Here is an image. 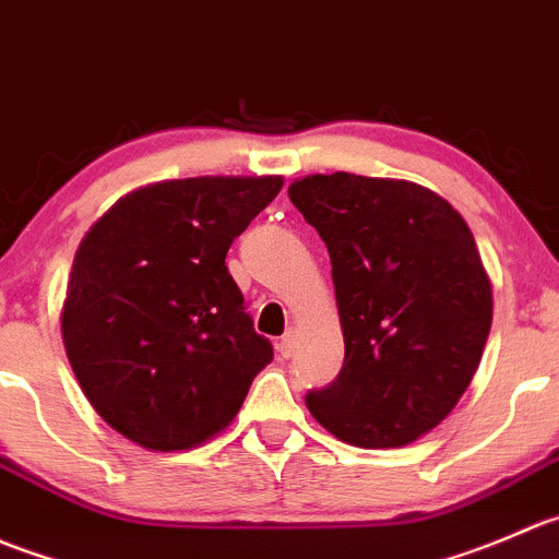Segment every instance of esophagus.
<instances>
[{
	"label": "esophagus",
	"instance_id": "obj_1",
	"mask_svg": "<svg viewBox=\"0 0 559 559\" xmlns=\"http://www.w3.org/2000/svg\"><path fill=\"white\" fill-rule=\"evenodd\" d=\"M293 350H296V329H287L280 340V353L282 358H290Z\"/></svg>",
	"mask_w": 559,
	"mask_h": 559
}]
</instances>
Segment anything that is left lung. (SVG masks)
I'll list each match as a JSON object with an SVG mask.
<instances>
[{
    "label": "left lung",
    "instance_id": "left-lung-1",
    "mask_svg": "<svg viewBox=\"0 0 559 559\" xmlns=\"http://www.w3.org/2000/svg\"><path fill=\"white\" fill-rule=\"evenodd\" d=\"M329 247L345 364L309 391L320 427L400 449L465 394L491 329V282L462 214L405 179L314 174L287 187Z\"/></svg>",
    "mask_w": 559,
    "mask_h": 559
}]
</instances>
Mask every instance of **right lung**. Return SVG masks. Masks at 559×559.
<instances>
[{
	"instance_id": "1",
	"label": "right lung",
	"mask_w": 559,
	"mask_h": 559,
	"mask_svg": "<svg viewBox=\"0 0 559 559\" xmlns=\"http://www.w3.org/2000/svg\"><path fill=\"white\" fill-rule=\"evenodd\" d=\"M282 176H198L119 198L86 230L62 340L105 424L152 451L195 449L239 413L274 350L225 266Z\"/></svg>"
}]
</instances>
